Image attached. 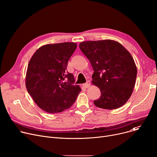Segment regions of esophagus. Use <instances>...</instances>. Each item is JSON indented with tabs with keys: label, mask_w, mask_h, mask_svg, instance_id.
Wrapping results in <instances>:
<instances>
[{
	"label": "esophagus",
	"mask_w": 157,
	"mask_h": 157,
	"mask_svg": "<svg viewBox=\"0 0 157 157\" xmlns=\"http://www.w3.org/2000/svg\"><path fill=\"white\" fill-rule=\"evenodd\" d=\"M83 85L85 88H88L90 86V81H88L86 83H84Z\"/></svg>",
	"instance_id": "1"
}]
</instances>
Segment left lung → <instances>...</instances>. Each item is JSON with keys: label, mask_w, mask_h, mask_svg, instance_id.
Returning a JSON list of instances; mask_svg holds the SVG:
<instances>
[{"label": "left lung", "mask_w": 157, "mask_h": 157, "mask_svg": "<svg viewBox=\"0 0 157 157\" xmlns=\"http://www.w3.org/2000/svg\"><path fill=\"white\" fill-rule=\"evenodd\" d=\"M94 69L93 85L101 90L94 101L102 109H115L129 99L135 86L137 67L130 53L117 41L89 40L79 45Z\"/></svg>", "instance_id": "8db88e82"}]
</instances>
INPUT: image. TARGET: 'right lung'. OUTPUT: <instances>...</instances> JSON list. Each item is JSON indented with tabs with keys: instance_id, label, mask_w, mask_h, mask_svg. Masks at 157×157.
Wrapping results in <instances>:
<instances>
[{
	"instance_id": "1",
	"label": "right lung",
	"mask_w": 157,
	"mask_h": 157,
	"mask_svg": "<svg viewBox=\"0 0 157 157\" xmlns=\"http://www.w3.org/2000/svg\"><path fill=\"white\" fill-rule=\"evenodd\" d=\"M77 48L75 43L48 44L39 48L28 64L25 85L36 104L49 113L70 108L81 89L74 85L67 63Z\"/></svg>"
}]
</instances>
